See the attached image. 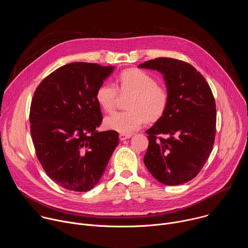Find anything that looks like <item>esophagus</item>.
Masks as SVG:
<instances>
[{
	"instance_id": "1",
	"label": "esophagus",
	"mask_w": 248,
	"mask_h": 248,
	"mask_svg": "<svg viewBox=\"0 0 248 248\" xmlns=\"http://www.w3.org/2000/svg\"><path fill=\"white\" fill-rule=\"evenodd\" d=\"M120 139L121 140H125V139H127V138H129V137H131V134H120Z\"/></svg>"
}]
</instances>
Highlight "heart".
<instances>
[{
	"label": "heart",
	"instance_id": "b5f03b06",
	"mask_svg": "<svg viewBox=\"0 0 248 248\" xmlns=\"http://www.w3.org/2000/svg\"><path fill=\"white\" fill-rule=\"evenodd\" d=\"M118 87L113 83H103L96 90L95 98L102 110L110 113L115 110L122 96H128L127 111L114 113L106 117L103 125L106 129L122 134H131L148 122L158 121L167 111L168 91L157 84V80L144 70L130 68L122 72L118 78Z\"/></svg>",
	"mask_w": 248,
	"mask_h": 248
}]
</instances>
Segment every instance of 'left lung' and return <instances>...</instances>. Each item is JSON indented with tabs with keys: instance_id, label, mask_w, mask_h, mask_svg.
<instances>
[{
	"instance_id": "obj_1",
	"label": "left lung",
	"mask_w": 248,
	"mask_h": 248,
	"mask_svg": "<svg viewBox=\"0 0 248 248\" xmlns=\"http://www.w3.org/2000/svg\"><path fill=\"white\" fill-rule=\"evenodd\" d=\"M138 66L161 73L169 94L167 111L146 130L149 145L144 164L154 178L166 186L187 183L199 173L213 149L216 134L213 93L203 76L186 62L157 58Z\"/></svg>"
}]
</instances>
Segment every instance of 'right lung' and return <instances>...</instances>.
Here are the masks:
<instances>
[{
	"mask_svg": "<svg viewBox=\"0 0 248 248\" xmlns=\"http://www.w3.org/2000/svg\"><path fill=\"white\" fill-rule=\"evenodd\" d=\"M114 66L64 64L44 78L31 101L30 132L37 158L62 187L88 191L100 181L119 144V133L101 131L95 94Z\"/></svg>",
	"mask_w": 248,
	"mask_h": 248,
	"instance_id": "right-lung-1",
	"label": "right lung"
}]
</instances>
